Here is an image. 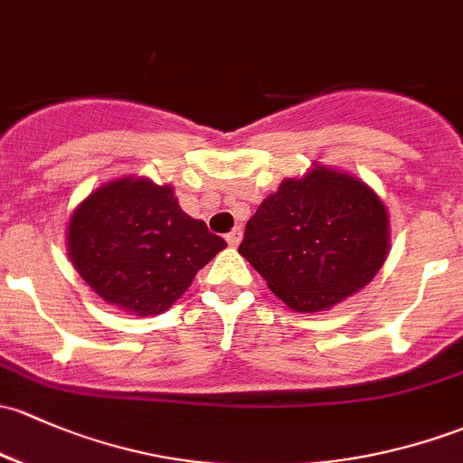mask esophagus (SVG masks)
<instances>
[{
    "instance_id": "34e87169",
    "label": "esophagus",
    "mask_w": 463,
    "mask_h": 463,
    "mask_svg": "<svg viewBox=\"0 0 463 463\" xmlns=\"http://www.w3.org/2000/svg\"><path fill=\"white\" fill-rule=\"evenodd\" d=\"M226 241H228V246H240V241H241V228H232L231 232H228L226 235Z\"/></svg>"
}]
</instances>
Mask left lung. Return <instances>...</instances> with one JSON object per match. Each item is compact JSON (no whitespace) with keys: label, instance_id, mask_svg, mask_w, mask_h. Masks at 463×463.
Listing matches in <instances>:
<instances>
[{"label":"left lung","instance_id":"obj_1","mask_svg":"<svg viewBox=\"0 0 463 463\" xmlns=\"http://www.w3.org/2000/svg\"><path fill=\"white\" fill-rule=\"evenodd\" d=\"M382 199L326 166L288 177L248 219L240 255L297 313H319L371 284L388 257Z\"/></svg>","mask_w":463,"mask_h":463}]
</instances>
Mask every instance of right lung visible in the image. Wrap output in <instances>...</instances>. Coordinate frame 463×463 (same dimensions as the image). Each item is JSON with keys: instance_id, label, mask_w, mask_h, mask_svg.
<instances>
[{"instance_id": "1", "label": "right lung", "mask_w": 463, "mask_h": 463, "mask_svg": "<svg viewBox=\"0 0 463 463\" xmlns=\"http://www.w3.org/2000/svg\"><path fill=\"white\" fill-rule=\"evenodd\" d=\"M226 248L179 208L170 186L121 177L90 193L68 222V255L81 279L130 315H159Z\"/></svg>"}]
</instances>
